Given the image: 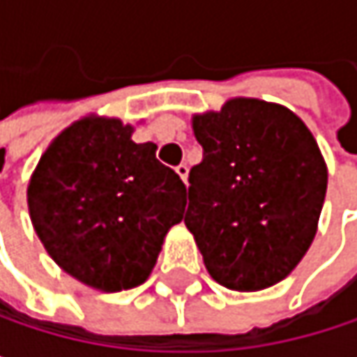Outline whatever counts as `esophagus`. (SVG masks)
<instances>
[{"instance_id": "1", "label": "esophagus", "mask_w": 357, "mask_h": 357, "mask_svg": "<svg viewBox=\"0 0 357 357\" xmlns=\"http://www.w3.org/2000/svg\"><path fill=\"white\" fill-rule=\"evenodd\" d=\"M176 172H178L179 178L183 179V183H185V181H188V172H190V169H188V165H185V163H179L178 167H176Z\"/></svg>"}]
</instances>
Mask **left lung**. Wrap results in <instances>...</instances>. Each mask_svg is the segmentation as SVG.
<instances>
[{"instance_id": "1", "label": "left lung", "mask_w": 357, "mask_h": 357, "mask_svg": "<svg viewBox=\"0 0 357 357\" xmlns=\"http://www.w3.org/2000/svg\"><path fill=\"white\" fill-rule=\"evenodd\" d=\"M202 161L190 169L185 227L208 275L258 291L308 252L326 194V165L306 123L287 107L229 99L192 117Z\"/></svg>"}]
</instances>
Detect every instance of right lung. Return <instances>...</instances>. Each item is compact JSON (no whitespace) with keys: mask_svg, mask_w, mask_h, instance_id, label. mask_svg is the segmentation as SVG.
Masks as SVG:
<instances>
[{"mask_svg":"<svg viewBox=\"0 0 357 357\" xmlns=\"http://www.w3.org/2000/svg\"><path fill=\"white\" fill-rule=\"evenodd\" d=\"M134 128L89 115L43 153L29 181V213L49 256L101 291L144 283L167 231L183 219L185 185L136 144Z\"/></svg>","mask_w":357,"mask_h":357,"instance_id":"right-lung-1","label":"right lung"}]
</instances>
